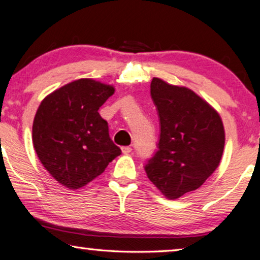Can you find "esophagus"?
Segmentation results:
<instances>
[{"label": "esophagus", "instance_id": "esophagus-1", "mask_svg": "<svg viewBox=\"0 0 260 260\" xmlns=\"http://www.w3.org/2000/svg\"><path fill=\"white\" fill-rule=\"evenodd\" d=\"M121 151L124 152L125 155H127V153L132 152V148H131V147H122V148H121Z\"/></svg>", "mask_w": 260, "mask_h": 260}]
</instances>
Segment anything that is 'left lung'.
I'll return each mask as SVG.
<instances>
[{
	"label": "left lung",
	"mask_w": 260,
	"mask_h": 260,
	"mask_svg": "<svg viewBox=\"0 0 260 260\" xmlns=\"http://www.w3.org/2000/svg\"><path fill=\"white\" fill-rule=\"evenodd\" d=\"M150 94L160 134L144 170L162 195L175 200L200 188L219 166L225 131L219 113L189 88L153 78Z\"/></svg>",
	"instance_id": "1"
}]
</instances>
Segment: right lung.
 Masks as SVG:
<instances>
[{
  "mask_svg": "<svg viewBox=\"0 0 260 260\" xmlns=\"http://www.w3.org/2000/svg\"><path fill=\"white\" fill-rule=\"evenodd\" d=\"M113 93L112 86L79 79L52 91L39 107L33 146L45 169L63 186H86L121 153L99 113Z\"/></svg>",
  "mask_w": 260,
  "mask_h": 260,
  "instance_id": "right-lung-1",
  "label": "right lung"
}]
</instances>
